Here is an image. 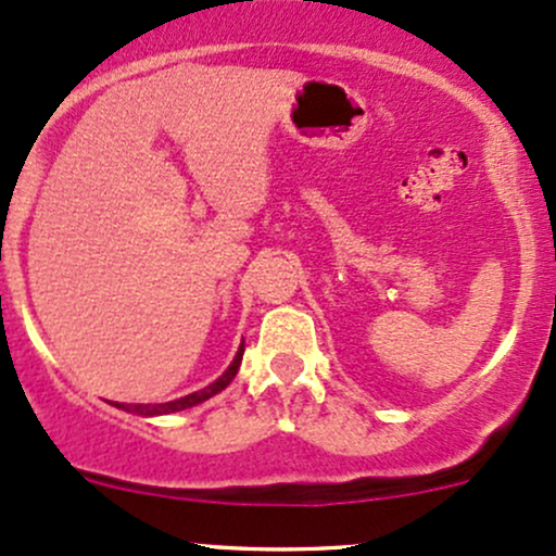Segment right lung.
I'll list each match as a JSON object with an SVG mask.
<instances>
[{
	"instance_id": "1",
	"label": "right lung",
	"mask_w": 556,
	"mask_h": 556,
	"mask_svg": "<svg viewBox=\"0 0 556 556\" xmlns=\"http://www.w3.org/2000/svg\"><path fill=\"white\" fill-rule=\"evenodd\" d=\"M241 357H243V344L241 350H238V355L232 357L230 368L225 371L223 376H219L217 381H212V384L204 387V390L193 392V395H185L180 400H172V403H159V405H118L116 408H124V410H132V414H140V416H159V414H175V410H185V408H193V405L204 403V400H208L212 395H217V392H223L225 387L230 384L232 379H236L238 374V366H241Z\"/></svg>"
}]
</instances>
